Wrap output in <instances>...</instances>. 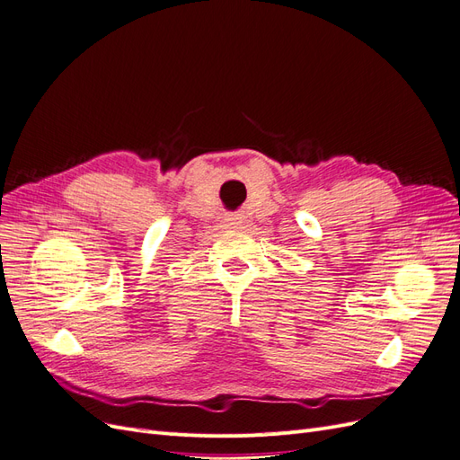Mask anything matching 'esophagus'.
I'll use <instances>...</instances> for the list:
<instances>
[{"label": "esophagus", "mask_w": 460, "mask_h": 460, "mask_svg": "<svg viewBox=\"0 0 460 460\" xmlns=\"http://www.w3.org/2000/svg\"><path fill=\"white\" fill-rule=\"evenodd\" d=\"M226 222H228V225H242L243 217L242 215H230V217H226Z\"/></svg>", "instance_id": "34e87169"}]
</instances>
